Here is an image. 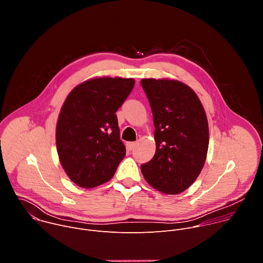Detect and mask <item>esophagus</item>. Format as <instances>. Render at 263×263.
<instances>
[{
	"label": "esophagus",
	"mask_w": 263,
	"mask_h": 263,
	"mask_svg": "<svg viewBox=\"0 0 263 263\" xmlns=\"http://www.w3.org/2000/svg\"><path fill=\"white\" fill-rule=\"evenodd\" d=\"M135 145H136V142H127V143H126V146H127V148L129 149V151H131V149H133V148L135 147Z\"/></svg>",
	"instance_id": "obj_1"
}]
</instances>
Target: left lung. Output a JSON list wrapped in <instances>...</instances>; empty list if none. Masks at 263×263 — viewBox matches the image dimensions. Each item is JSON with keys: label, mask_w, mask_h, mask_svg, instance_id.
<instances>
[{"label": "left lung", "mask_w": 263, "mask_h": 263, "mask_svg": "<svg viewBox=\"0 0 263 263\" xmlns=\"http://www.w3.org/2000/svg\"><path fill=\"white\" fill-rule=\"evenodd\" d=\"M153 112L156 152L140 166L145 181L165 195H178L197 180L207 157L209 128L197 93L174 79H141Z\"/></svg>", "instance_id": "8db88e82"}]
</instances>
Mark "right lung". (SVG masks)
<instances>
[{
    "label": "right lung",
    "instance_id": "1",
    "mask_svg": "<svg viewBox=\"0 0 263 263\" xmlns=\"http://www.w3.org/2000/svg\"><path fill=\"white\" fill-rule=\"evenodd\" d=\"M135 80L97 77L74 87L66 97L56 125L59 161L68 178L93 189L114 177L126 155L116 112Z\"/></svg>",
    "mask_w": 263,
    "mask_h": 263
}]
</instances>
